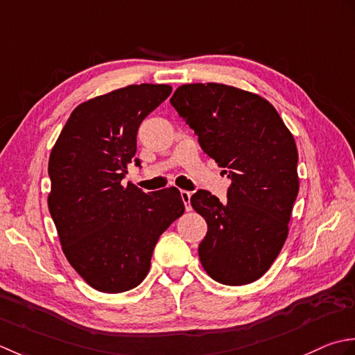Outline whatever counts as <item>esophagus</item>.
<instances>
[{"instance_id": "1", "label": "esophagus", "mask_w": 355, "mask_h": 355, "mask_svg": "<svg viewBox=\"0 0 355 355\" xmlns=\"http://www.w3.org/2000/svg\"><path fill=\"white\" fill-rule=\"evenodd\" d=\"M180 196H182V200H184V204H185V209H187V211H190V209H191V204H190L191 193L187 191V190H182V191H180Z\"/></svg>"}]
</instances>
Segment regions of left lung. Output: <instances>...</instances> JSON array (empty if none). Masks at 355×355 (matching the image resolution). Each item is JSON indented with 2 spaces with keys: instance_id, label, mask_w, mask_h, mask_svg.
I'll return each instance as SVG.
<instances>
[{
  "instance_id": "left-lung-1",
  "label": "left lung",
  "mask_w": 355,
  "mask_h": 355,
  "mask_svg": "<svg viewBox=\"0 0 355 355\" xmlns=\"http://www.w3.org/2000/svg\"><path fill=\"white\" fill-rule=\"evenodd\" d=\"M170 103L231 179L225 204L207 190L190 199L208 225L200 263L219 284H251L270 270L288 237L299 193L294 137L268 101L231 85L185 84Z\"/></svg>"
}]
</instances>
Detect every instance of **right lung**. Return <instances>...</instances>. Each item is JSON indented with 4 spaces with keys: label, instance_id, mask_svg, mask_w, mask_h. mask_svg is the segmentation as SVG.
<instances>
[{
    "label": "right lung",
    "instance_id": "1",
    "mask_svg": "<svg viewBox=\"0 0 355 355\" xmlns=\"http://www.w3.org/2000/svg\"><path fill=\"white\" fill-rule=\"evenodd\" d=\"M171 85H128L79 104L49 157V211L69 263L101 293H124L150 270L155 245L184 214L178 188L144 193L122 184L141 122Z\"/></svg>",
    "mask_w": 355,
    "mask_h": 355
}]
</instances>
